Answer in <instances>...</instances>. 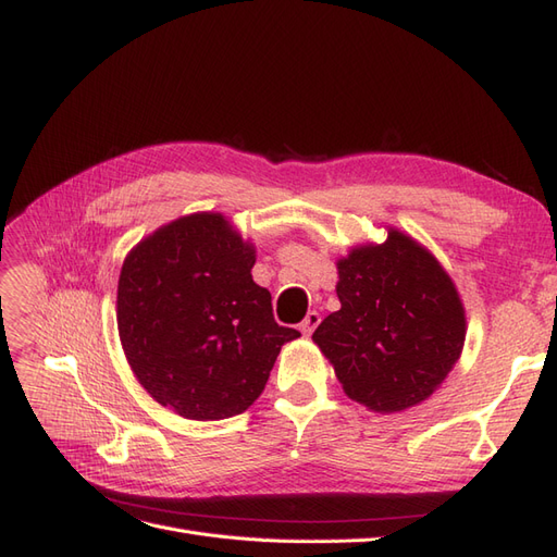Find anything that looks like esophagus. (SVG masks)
<instances>
[{"label": "esophagus", "mask_w": 557, "mask_h": 557, "mask_svg": "<svg viewBox=\"0 0 557 557\" xmlns=\"http://www.w3.org/2000/svg\"><path fill=\"white\" fill-rule=\"evenodd\" d=\"M318 323H320V313L318 311H309L305 315V320H301V323H299V332L305 334V336H309L318 327Z\"/></svg>", "instance_id": "esophagus-1"}]
</instances>
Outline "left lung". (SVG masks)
<instances>
[{"label":"left lung","mask_w":557,"mask_h":557,"mask_svg":"<svg viewBox=\"0 0 557 557\" xmlns=\"http://www.w3.org/2000/svg\"><path fill=\"white\" fill-rule=\"evenodd\" d=\"M342 309L313 332L344 393L374 413L425 401L460 360L467 318L442 262L397 227L336 260Z\"/></svg>","instance_id":"8db88e82"}]
</instances>
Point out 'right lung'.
<instances>
[{
	"mask_svg": "<svg viewBox=\"0 0 557 557\" xmlns=\"http://www.w3.org/2000/svg\"><path fill=\"white\" fill-rule=\"evenodd\" d=\"M256 246L199 211L134 246L117 278V334L134 376L170 411L223 420L256 401L281 346L272 295L252 281Z\"/></svg>",
	"mask_w": 557,
	"mask_h": 557,
	"instance_id": "obj_1",
	"label": "right lung"
}]
</instances>
